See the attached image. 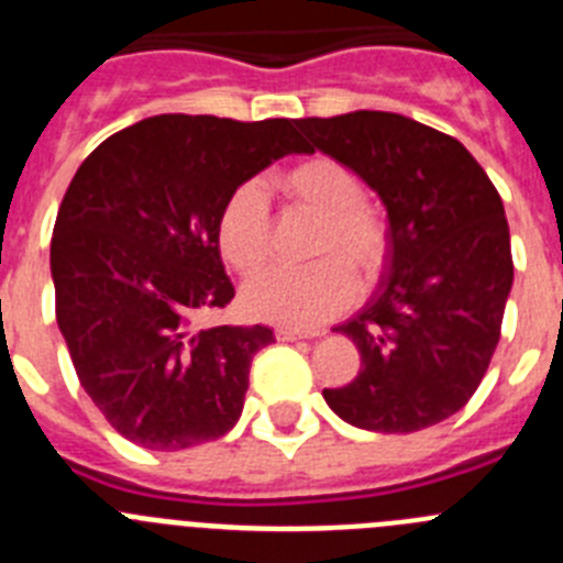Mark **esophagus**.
I'll return each instance as SVG.
<instances>
[{"label":"esophagus","mask_w":563,"mask_h":563,"mask_svg":"<svg viewBox=\"0 0 563 563\" xmlns=\"http://www.w3.org/2000/svg\"><path fill=\"white\" fill-rule=\"evenodd\" d=\"M316 335H321V332L296 330V327H276L278 341H301V338H316Z\"/></svg>","instance_id":"esophagus-1"}]
</instances>
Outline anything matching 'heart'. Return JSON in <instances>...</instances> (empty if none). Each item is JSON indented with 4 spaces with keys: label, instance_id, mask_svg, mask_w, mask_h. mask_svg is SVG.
<instances>
[{
    "label": "heart",
    "instance_id": "obj_1",
    "mask_svg": "<svg viewBox=\"0 0 563 563\" xmlns=\"http://www.w3.org/2000/svg\"><path fill=\"white\" fill-rule=\"evenodd\" d=\"M278 188L292 206L318 217L310 267H271L242 290V307L256 321L312 330L352 301V278L369 285L389 258V220L363 197V180L346 163L316 154L278 174ZM217 247L242 276L267 262L271 202L256 183L233 188L217 213Z\"/></svg>",
    "mask_w": 563,
    "mask_h": 563
}]
</instances>
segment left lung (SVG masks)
<instances>
[{
    "mask_svg": "<svg viewBox=\"0 0 563 563\" xmlns=\"http://www.w3.org/2000/svg\"><path fill=\"white\" fill-rule=\"evenodd\" d=\"M298 129L380 194L389 258L377 292L338 332L361 372L324 400L341 420L383 434L429 429L479 389L501 335L514 256L505 206L456 137L406 114L357 109Z\"/></svg>",
    "mask_w": 563,
    "mask_h": 563,
    "instance_id": "8db88e82",
    "label": "left lung"
}]
</instances>
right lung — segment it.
I'll use <instances>...</instances> for the list:
<instances>
[{
    "label": "right lung",
    "mask_w": 563,
    "mask_h": 563,
    "mask_svg": "<svg viewBox=\"0 0 563 563\" xmlns=\"http://www.w3.org/2000/svg\"><path fill=\"white\" fill-rule=\"evenodd\" d=\"M292 152L307 146L287 118L157 114L78 166L49 242L56 321L84 391L134 445L183 451L236 426L273 330H197L233 298L213 228L233 188Z\"/></svg>",
    "instance_id": "obj_1"
}]
</instances>
